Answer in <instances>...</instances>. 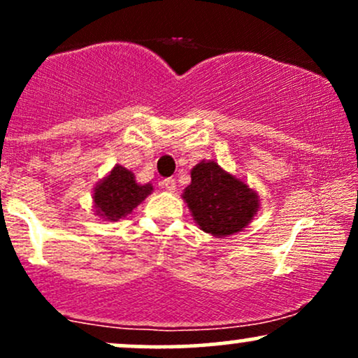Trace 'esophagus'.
<instances>
[{
  "instance_id": "obj_1",
  "label": "esophagus",
  "mask_w": 358,
  "mask_h": 358,
  "mask_svg": "<svg viewBox=\"0 0 358 358\" xmlns=\"http://www.w3.org/2000/svg\"><path fill=\"white\" fill-rule=\"evenodd\" d=\"M159 185H162V188H165L166 192H175L176 190V183H175L173 178H165Z\"/></svg>"
}]
</instances>
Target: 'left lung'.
Masks as SVG:
<instances>
[{"label": "left lung", "mask_w": 358, "mask_h": 358, "mask_svg": "<svg viewBox=\"0 0 358 358\" xmlns=\"http://www.w3.org/2000/svg\"><path fill=\"white\" fill-rule=\"evenodd\" d=\"M192 182L182 199L200 231L213 237L242 232L259 212V195L244 180L213 159H202L190 171Z\"/></svg>", "instance_id": "1"}]
</instances>
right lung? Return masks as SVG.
Returning a JSON list of instances; mask_svg holds the SVG:
<instances>
[{"label":"right lung","instance_id":"1","mask_svg":"<svg viewBox=\"0 0 358 358\" xmlns=\"http://www.w3.org/2000/svg\"><path fill=\"white\" fill-rule=\"evenodd\" d=\"M151 192L153 185L138 183L133 171L116 165L94 187L92 202L96 215L106 222L126 219Z\"/></svg>","mask_w":358,"mask_h":358}]
</instances>
